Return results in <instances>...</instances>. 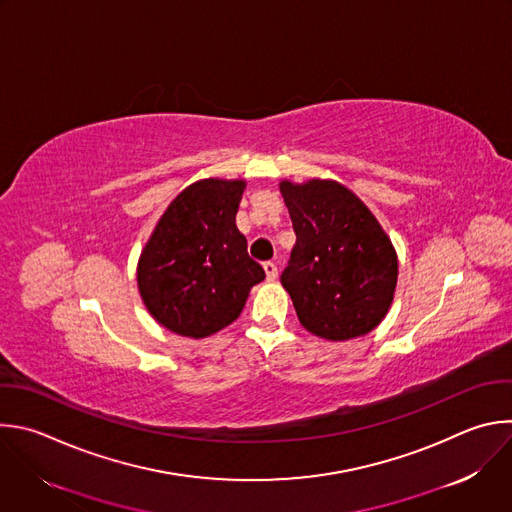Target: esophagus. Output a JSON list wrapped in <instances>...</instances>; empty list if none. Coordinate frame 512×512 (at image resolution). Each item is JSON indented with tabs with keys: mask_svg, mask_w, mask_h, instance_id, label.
Instances as JSON below:
<instances>
[{
	"mask_svg": "<svg viewBox=\"0 0 512 512\" xmlns=\"http://www.w3.org/2000/svg\"><path fill=\"white\" fill-rule=\"evenodd\" d=\"M263 269H265V275L269 281H275L277 279V265L273 261H265L263 263Z\"/></svg>",
	"mask_w": 512,
	"mask_h": 512,
	"instance_id": "obj_1",
	"label": "esophagus"
}]
</instances>
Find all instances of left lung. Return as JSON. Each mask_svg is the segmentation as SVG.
Wrapping results in <instances>:
<instances>
[{
  "label": "left lung",
  "instance_id": "left-lung-1",
  "mask_svg": "<svg viewBox=\"0 0 512 512\" xmlns=\"http://www.w3.org/2000/svg\"><path fill=\"white\" fill-rule=\"evenodd\" d=\"M279 191L297 235L281 283L299 323L327 342L376 329L398 283V255L380 221L331 179H285Z\"/></svg>",
  "mask_w": 512,
  "mask_h": 512
}]
</instances>
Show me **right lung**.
Segmentation results:
<instances>
[{
	"label": "right lung",
	"instance_id": "right-lung-1",
	"mask_svg": "<svg viewBox=\"0 0 512 512\" xmlns=\"http://www.w3.org/2000/svg\"><path fill=\"white\" fill-rule=\"evenodd\" d=\"M247 183L201 179L166 207L140 251L136 281L148 313L183 337H209L243 311L265 279L235 215Z\"/></svg>",
	"mask_w": 512,
	"mask_h": 512
}]
</instances>
